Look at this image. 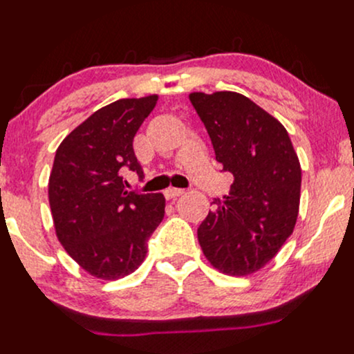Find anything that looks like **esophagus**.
Listing matches in <instances>:
<instances>
[{"instance_id":"obj_1","label":"esophagus","mask_w":354,"mask_h":354,"mask_svg":"<svg viewBox=\"0 0 354 354\" xmlns=\"http://www.w3.org/2000/svg\"><path fill=\"white\" fill-rule=\"evenodd\" d=\"M185 190L184 189H174V187H170V189H167L164 192L165 198H169V201H176V198L180 197V195H184Z\"/></svg>"}]
</instances>
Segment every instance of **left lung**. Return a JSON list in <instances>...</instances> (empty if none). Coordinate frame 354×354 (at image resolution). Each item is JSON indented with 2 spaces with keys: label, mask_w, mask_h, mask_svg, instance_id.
I'll use <instances>...</instances> for the list:
<instances>
[{
  "label": "left lung",
  "mask_w": 354,
  "mask_h": 354,
  "mask_svg": "<svg viewBox=\"0 0 354 354\" xmlns=\"http://www.w3.org/2000/svg\"><path fill=\"white\" fill-rule=\"evenodd\" d=\"M190 102L209 132L215 159L234 176L197 230L203 255L232 277L257 272L293 234L300 209L301 167L288 132L245 95L192 93Z\"/></svg>",
  "instance_id": "obj_1"
}]
</instances>
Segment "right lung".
I'll use <instances>...</instances> for the list:
<instances>
[{
    "mask_svg": "<svg viewBox=\"0 0 354 354\" xmlns=\"http://www.w3.org/2000/svg\"><path fill=\"white\" fill-rule=\"evenodd\" d=\"M157 99H119L101 107L56 151L48 194L57 240L95 278L118 280L139 268L149 236L164 218V195L129 192L122 177L126 170L144 176L132 142Z\"/></svg>",
    "mask_w": 354,
    "mask_h": 354,
    "instance_id": "1",
    "label": "right lung"
}]
</instances>
